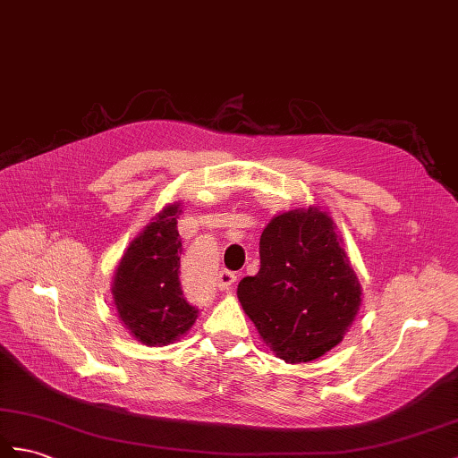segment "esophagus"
Listing matches in <instances>:
<instances>
[{
    "label": "esophagus",
    "instance_id": "esophagus-1",
    "mask_svg": "<svg viewBox=\"0 0 458 458\" xmlns=\"http://www.w3.org/2000/svg\"><path fill=\"white\" fill-rule=\"evenodd\" d=\"M235 282H237L235 272L221 270V272L217 274V287H219V289H229Z\"/></svg>",
    "mask_w": 458,
    "mask_h": 458
}]
</instances>
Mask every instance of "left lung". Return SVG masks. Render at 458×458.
Listing matches in <instances>:
<instances>
[{"label": "left lung", "mask_w": 458, "mask_h": 458, "mask_svg": "<svg viewBox=\"0 0 458 458\" xmlns=\"http://www.w3.org/2000/svg\"><path fill=\"white\" fill-rule=\"evenodd\" d=\"M317 206L274 216L260 237V270L237 297L260 338L285 363H307L338 345L361 307V285Z\"/></svg>", "instance_id": "obj_1"}]
</instances>
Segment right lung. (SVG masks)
Here are the masks:
<instances>
[{"instance_id":"right-lung-1","label":"right lung","mask_w":458,"mask_h":458,"mask_svg":"<svg viewBox=\"0 0 458 458\" xmlns=\"http://www.w3.org/2000/svg\"><path fill=\"white\" fill-rule=\"evenodd\" d=\"M181 202L165 206L122 254L110 293L122 325L145 345L161 348L192 328L198 309L182 295L176 219Z\"/></svg>"}]
</instances>
